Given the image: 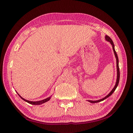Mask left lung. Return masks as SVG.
I'll return each instance as SVG.
<instances>
[{
    "label": "left lung",
    "instance_id": "obj_1",
    "mask_svg": "<svg viewBox=\"0 0 133 133\" xmlns=\"http://www.w3.org/2000/svg\"><path fill=\"white\" fill-rule=\"evenodd\" d=\"M105 40L107 41H108L110 43V44H111V45L112 46V49H113V51H114V54H115V57H116V67H117V79H116V84H115V87H114L113 89H112V90L110 92V93L107 95L102 98L101 99H98V100H97V101H90V100H89L88 101H89V102L90 103H97V102H101V101H102L103 100H104L105 99H106L107 98H108V97H109L111 95V94L115 91V89H116V88L118 84V83H119V66H118V56H117V55L116 54V52L115 51V48H114V43L112 42V41L111 40V39L108 36H105Z\"/></svg>",
    "mask_w": 133,
    "mask_h": 133
}]
</instances>
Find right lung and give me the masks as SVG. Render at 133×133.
<instances>
[{
	"label": "right lung",
	"instance_id": "add662e5",
	"mask_svg": "<svg viewBox=\"0 0 133 133\" xmlns=\"http://www.w3.org/2000/svg\"><path fill=\"white\" fill-rule=\"evenodd\" d=\"M18 95L20 96V97L23 100L25 101V102H28V103H30L31 104H33V105H39V104H42L45 103V102H48V101H49L50 99V98H51V96H50V97H48V98H46L45 99H44L43 100H41V101H30L25 99L24 98H23L22 97H21L19 95V94H18Z\"/></svg>",
	"mask_w": 133,
	"mask_h": 133
}]
</instances>
